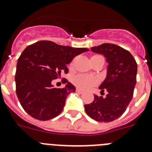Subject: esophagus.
I'll return each mask as SVG.
<instances>
[{
	"label": "esophagus",
	"instance_id": "esophagus-1",
	"mask_svg": "<svg viewBox=\"0 0 152 152\" xmlns=\"http://www.w3.org/2000/svg\"><path fill=\"white\" fill-rule=\"evenodd\" d=\"M76 91H77V93H79V94H83V93H84V91L80 89V88H77V89H76Z\"/></svg>",
	"mask_w": 152,
	"mask_h": 152
}]
</instances>
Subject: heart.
Here are the masks:
<instances>
[{
	"instance_id": "obj_1",
	"label": "heart",
	"mask_w": 152,
	"mask_h": 152,
	"mask_svg": "<svg viewBox=\"0 0 152 152\" xmlns=\"http://www.w3.org/2000/svg\"><path fill=\"white\" fill-rule=\"evenodd\" d=\"M98 83L97 78L86 75H77L74 78V84L82 89H88Z\"/></svg>"
}]
</instances>
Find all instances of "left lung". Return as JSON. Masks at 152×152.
Listing matches in <instances>:
<instances>
[{
  "instance_id": "8db88e82",
  "label": "left lung",
  "mask_w": 152,
  "mask_h": 152,
  "mask_svg": "<svg viewBox=\"0 0 152 152\" xmlns=\"http://www.w3.org/2000/svg\"><path fill=\"white\" fill-rule=\"evenodd\" d=\"M91 49L103 55L108 63L107 77L99 87L108 93L106 97L94 95V100L84 105V109L93 119L109 123L121 116L132 99L137 63L129 51L115 44L103 43Z\"/></svg>"
}]
</instances>
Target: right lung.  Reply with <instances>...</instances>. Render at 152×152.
Returning a JSON list of instances; mask_svg holds the SVG:
<instances>
[{
    "label": "right lung",
    "instance_id": "1",
    "mask_svg": "<svg viewBox=\"0 0 152 152\" xmlns=\"http://www.w3.org/2000/svg\"><path fill=\"white\" fill-rule=\"evenodd\" d=\"M88 51L46 40L26 47L19 57L15 75L16 93L24 110L42 121L59 115L67 96L75 92V87L65 80L64 88H56L52 81L58 78L61 72L68 73L67 64Z\"/></svg>",
    "mask_w": 152,
    "mask_h": 152
}]
</instances>
